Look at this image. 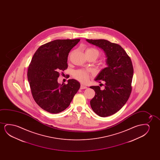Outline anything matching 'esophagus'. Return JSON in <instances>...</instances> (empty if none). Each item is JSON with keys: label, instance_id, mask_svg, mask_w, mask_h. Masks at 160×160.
<instances>
[{"label": "esophagus", "instance_id": "esophagus-1", "mask_svg": "<svg viewBox=\"0 0 160 160\" xmlns=\"http://www.w3.org/2000/svg\"><path fill=\"white\" fill-rule=\"evenodd\" d=\"M87 87L83 85H81V86H80V88H81V90H83V89H86V88H87Z\"/></svg>", "mask_w": 160, "mask_h": 160}]
</instances>
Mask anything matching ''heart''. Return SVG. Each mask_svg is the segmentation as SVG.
<instances>
[{
    "label": "heart",
    "instance_id": "obj_1",
    "mask_svg": "<svg viewBox=\"0 0 160 160\" xmlns=\"http://www.w3.org/2000/svg\"><path fill=\"white\" fill-rule=\"evenodd\" d=\"M85 53L88 57H93L95 60L101 56V52L97 48H89L86 50ZM72 53H70L69 57ZM72 77L82 83H87L90 79V74L86 70L83 69H78L75 70L72 73Z\"/></svg>",
    "mask_w": 160,
    "mask_h": 160
}]
</instances>
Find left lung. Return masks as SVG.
I'll return each mask as SVG.
<instances>
[{
	"label": "left lung",
	"mask_w": 160,
	"mask_h": 160,
	"mask_svg": "<svg viewBox=\"0 0 160 160\" xmlns=\"http://www.w3.org/2000/svg\"><path fill=\"white\" fill-rule=\"evenodd\" d=\"M104 51L108 67L99 72L95 80L105 81V88L97 86L90 88L95 96L90 101L93 112L101 117L110 116L119 111L127 102L132 91L133 67L129 56L121 46L104 39H86Z\"/></svg>",
	"instance_id": "1"
}]
</instances>
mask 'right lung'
I'll list each match as a JSON object with an SVG mask.
<instances>
[{"label": "right lung", "mask_w": 160, "mask_h": 160, "mask_svg": "<svg viewBox=\"0 0 160 160\" xmlns=\"http://www.w3.org/2000/svg\"><path fill=\"white\" fill-rule=\"evenodd\" d=\"M57 39L42 45L33 55L27 72L31 93L40 107L57 114L70 105L80 87L78 81L68 80L67 84L58 83L61 72L68 68V56L79 42Z\"/></svg>", "instance_id": "obj_1"}]
</instances>
